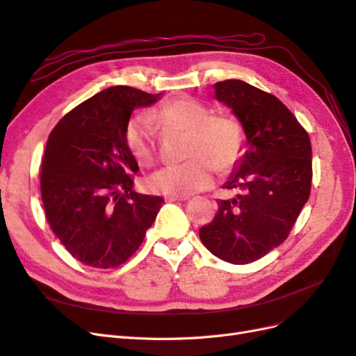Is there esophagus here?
<instances>
[{"mask_svg":"<svg viewBox=\"0 0 356 356\" xmlns=\"http://www.w3.org/2000/svg\"><path fill=\"white\" fill-rule=\"evenodd\" d=\"M189 200L188 195H171V197H165V201L168 202H177V201H186Z\"/></svg>","mask_w":356,"mask_h":356,"instance_id":"34e87169","label":"esophagus"}]
</instances>
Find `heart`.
Listing matches in <instances>:
<instances>
[{"label":"heart","mask_w":356,"mask_h":356,"mask_svg":"<svg viewBox=\"0 0 356 356\" xmlns=\"http://www.w3.org/2000/svg\"><path fill=\"white\" fill-rule=\"evenodd\" d=\"M154 122L167 130L188 134V161L159 170L147 181L155 193L189 195L207 189L216 170L232 168L244 152V125L232 113H211L205 103L193 97H177L146 115L133 117L125 125L124 140L129 152L143 167L156 161Z\"/></svg>","instance_id":"b5f03b06"}]
</instances>
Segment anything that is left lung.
<instances>
[{
	"label": "left lung",
	"mask_w": 356,
	"mask_h": 356,
	"mask_svg": "<svg viewBox=\"0 0 356 356\" xmlns=\"http://www.w3.org/2000/svg\"><path fill=\"white\" fill-rule=\"evenodd\" d=\"M214 90L243 122L247 151L225 183L239 193L217 201L214 220L200 229V238L216 257L245 265L289 236L311 195L312 146L278 97L241 79L216 83Z\"/></svg>",
	"instance_id": "obj_1"
}]
</instances>
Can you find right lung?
Segmentation results:
<instances>
[{
	"label": "right lung",
	"mask_w": 356,
	"mask_h": 356,
	"mask_svg": "<svg viewBox=\"0 0 356 356\" xmlns=\"http://www.w3.org/2000/svg\"><path fill=\"white\" fill-rule=\"evenodd\" d=\"M158 99L129 86L109 87L67 112L49 136L40 173L45 217L87 266L127 261L164 202L133 191L139 165L124 140L134 108Z\"/></svg>",
	"instance_id": "1"
}]
</instances>
